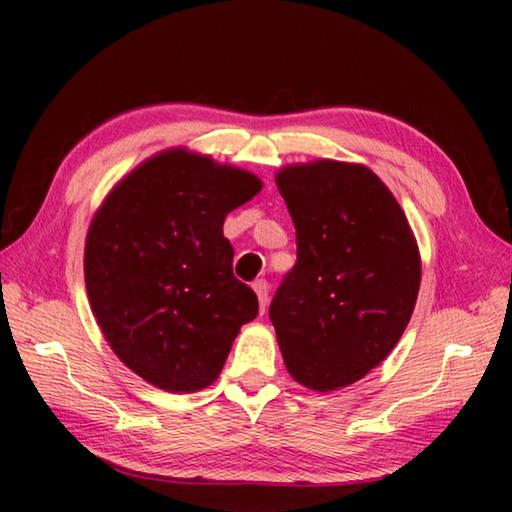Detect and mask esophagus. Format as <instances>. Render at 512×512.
Listing matches in <instances>:
<instances>
[{"label":"esophagus","instance_id":"esophagus-1","mask_svg":"<svg viewBox=\"0 0 512 512\" xmlns=\"http://www.w3.org/2000/svg\"><path fill=\"white\" fill-rule=\"evenodd\" d=\"M259 284H264V289H266V282H262V280H259Z\"/></svg>","mask_w":512,"mask_h":512}]
</instances>
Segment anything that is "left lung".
<instances>
[{
    "label": "left lung",
    "instance_id": "obj_1",
    "mask_svg": "<svg viewBox=\"0 0 512 512\" xmlns=\"http://www.w3.org/2000/svg\"><path fill=\"white\" fill-rule=\"evenodd\" d=\"M246 169L167 149L110 189L85 237L83 273L103 339L167 393L219 379L257 296L232 273L223 221L262 192Z\"/></svg>",
    "mask_w": 512,
    "mask_h": 512
}]
</instances>
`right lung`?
I'll list each match as a JSON object with an SVG mask.
<instances>
[{"instance_id":"1","label":"right lung","mask_w":512,"mask_h":512,"mask_svg":"<svg viewBox=\"0 0 512 512\" xmlns=\"http://www.w3.org/2000/svg\"><path fill=\"white\" fill-rule=\"evenodd\" d=\"M275 183L298 239L268 311L277 345L298 384L339 391L400 343L420 291L418 241L391 189L357 164H287Z\"/></svg>"}]
</instances>
